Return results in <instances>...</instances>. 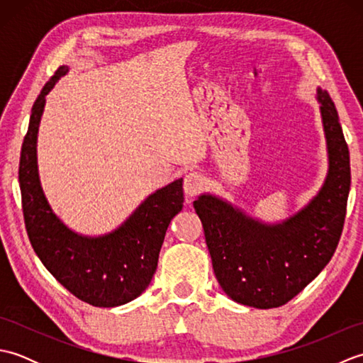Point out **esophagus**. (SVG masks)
<instances>
[{
    "instance_id": "esophagus-1",
    "label": "esophagus",
    "mask_w": 363,
    "mask_h": 363,
    "mask_svg": "<svg viewBox=\"0 0 363 363\" xmlns=\"http://www.w3.org/2000/svg\"><path fill=\"white\" fill-rule=\"evenodd\" d=\"M204 187V177L198 173H190L186 176V179H184V194H186L187 198H194L198 194H201Z\"/></svg>"
}]
</instances>
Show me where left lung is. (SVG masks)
<instances>
[{
    "label": "left lung",
    "instance_id": "left-lung-1",
    "mask_svg": "<svg viewBox=\"0 0 363 363\" xmlns=\"http://www.w3.org/2000/svg\"><path fill=\"white\" fill-rule=\"evenodd\" d=\"M326 138L328 173L309 203L269 223L228 199L201 194L194 203L203 223L213 273L238 304L272 309L289 303L317 277L340 240L351 186L350 150L326 90L317 87Z\"/></svg>",
    "mask_w": 363,
    "mask_h": 363
}]
</instances>
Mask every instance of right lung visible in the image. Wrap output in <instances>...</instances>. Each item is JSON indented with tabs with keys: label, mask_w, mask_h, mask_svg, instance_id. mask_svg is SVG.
Returning <instances> with one entry per match:
<instances>
[{
	"label": "right lung",
	"mask_w": 363,
	"mask_h": 363,
	"mask_svg": "<svg viewBox=\"0 0 363 363\" xmlns=\"http://www.w3.org/2000/svg\"><path fill=\"white\" fill-rule=\"evenodd\" d=\"M68 70L67 65L57 68L30 111L18 169L23 215L38 259L68 291L95 307H117L148 289L168 225L182 211V177L146 196L111 233L84 235L68 228L48 203L37 164L46 95Z\"/></svg>",
	"instance_id": "obj_1"
}]
</instances>
